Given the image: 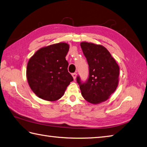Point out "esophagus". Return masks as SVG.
I'll list each match as a JSON object with an SVG mask.
<instances>
[{
  "instance_id": "esophagus-1",
  "label": "esophagus",
  "mask_w": 147,
  "mask_h": 147,
  "mask_svg": "<svg viewBox=\"0 0 147 147\" xmlns=\"http://www.w3.org/2000/svg\"><path fill=\"white\" fill-rule=\"evenodd\" d=\"M72 76H73V77H74V80L76 79V77H77V74L76 73H73L72 74Z\"/></svg>"
}]
</instances>
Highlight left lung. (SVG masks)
I'll return each mask as SVG.
<instances>
[{
	"instance_id": "obj_1",
	"label": "left lung",
	"mask_w": 147,
	"mask_h": 147,
	"mask_svg": "<svg viewBox=\"0 0 147 147\" xmlns=\"http://www.w3.org/2000/svg\"><path fill=\"white\" fill-rule=\"evenodd\" d=\"M89 65V76L83 82L79 76L77 82L83 98L97 104L106 101L115 91L119 82V67L105 47L92 43H80Z\"/></svg>"
}]
</instances>
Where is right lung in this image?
Here are the masks:
<instances>
[{
	"label": "right lung",
	"instance_id": "right-lung-1",
	"mask_svg": "<svg viewBox=\"0 0 147 147\" xmlns=\"http://www.w3.org/2000/svg\"><path fill=\"white\" fill-rule=\"evenodd\" d=\"M68 49L67 43L53 44L38 50L29 59L26 77L38 97L47 101L58 100L74 80L65 58Z\"/></svg>",
	"mask_w": 147,
	"mask_h": 147
}]
</instances>
